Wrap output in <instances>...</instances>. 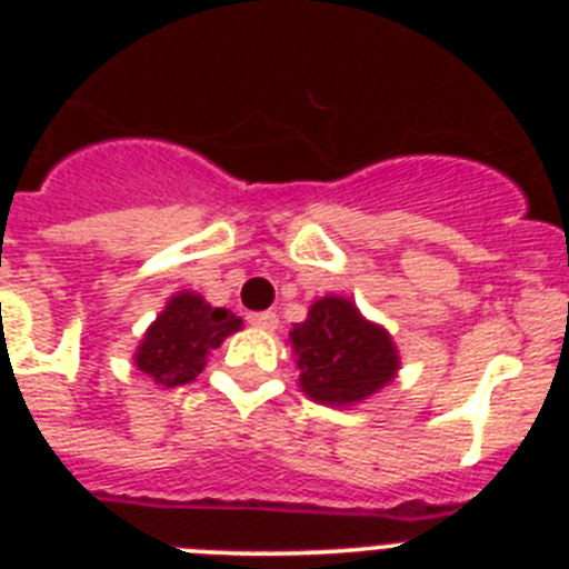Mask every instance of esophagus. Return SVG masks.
<instances>
[{
    "instance_id": "esophagus-1",
    "label": "esophagus",
    "mask_w": 569,
    "mask_h": 569,
    "mask_svg": "<svg viewBox=\"0 0 569 569\" xmlns=\"http://www.w3.org/2000/svg\"><path fill=\"white\" fill-rule=\"evenodd\" d=\"M248 321L253 325V328L273 330L276 325H279V316H276L273 310H261V313H248Z\"/></svg>"
}]
</instances>
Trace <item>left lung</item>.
Listing matches in <instances>:
<instances>
[{"instance_id": "left-lung-1", "label": "left lung", "mask_w": 569, "mask_h": 569, "mask_svg": "<svg viewBox=\"0 0 569 569\" xmlns=\"http://www.w3.org/2000/svg\"><path fill=\"white\" fill-rule=\"evenodd\" d=\"M301 390L321 405H356L396 376L390 336L370 325L353 301L325 296L290 330Z\"/></svg>"}]
</instances>
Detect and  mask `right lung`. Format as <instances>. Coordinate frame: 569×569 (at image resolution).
Wrapping results in <instances>:
<instances>
[{"instance_id":"1","label":"right lung","mask_w":569,"mask_h":569,"mask_svg":"<svg viewBox=\"0 0 569 569\" xmlns=\"http://www.w3.org/2000/svg\"><path fill=\"white\" fill-rule=\"evenodd\" d=\"M239 328L241 319H236L230 310L210 308L208 301L196 293H179L150 325L136 353V367L148 373L156 385H188L202 373L204 356Z\"/></svg>"}]
</instances>
